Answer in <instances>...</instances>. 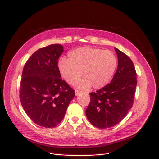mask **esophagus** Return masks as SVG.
<instances>
[{
	"label": "esophagus",
	"instance_id": "esophagus-1",
	"mask_svg": "<svg viewBox=\"0 0 159 159\" xmlns=\"http://www.w3.org/2000/svg\"><path fill=\"white\" fill-rule=\"evenodd\" d=\"M80 93H81V91H80V90H75V94L76 95V96H78L79 94H80Z\"/></svg>",
	"mask_w": 159,
	"mask_h": 159
}]
</instances>
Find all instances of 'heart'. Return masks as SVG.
I'll list each match as a JSON object with an SVG mask.
<instances>
[{"mask_svg":"<svg viewBox=\"0 0 159 159\" xmlns=\"http://www.w3.org/2000/svg\"><path fill=\"white\" fill-rule=\"evenodd\" d=\"M69 59L62 58L58 69L61 76L70 84L79 83L80 89L87 90L93 87L101 89L106 86L116 69L117 58L109 51L98 48L83 47L76 48L69 54Z\"/></svg>","mask_w":159,"mask_h":159,"instance_id":"b5f03b06","label":"heart"}]
</instances>
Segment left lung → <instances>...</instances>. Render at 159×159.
I'll return each instance as SVG.
<instances>
[{
    "mask_svg": "<svg viewBox=\"0 0 159 159\" xmlns=\"http://www.w3.org/2000/svg\"><path fill=\"white\" fill-rule=\"evenodd\" d=\"M118 67L111 82L97 91L90 93V101L86 109L89 122L98 129L117 125L133 107L137 84V72L130 58L115 48Z\"/></svg>",
    "mask_w": 159,
    "mask_h": 159,
    "instance_id": "left-lung-1",
    "label": "left lung"
}]
</instances>
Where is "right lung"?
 <instances>
[{"label":"right lung","mask_w":159,"mask_h":159,"mask_svg":"<svg viewBox=\"0 0 159 159\" xmlns=\"http://www.w3.org/2000/svg\"><path fill=\"white\" fill-rule=\"evenodd\" d=\"M61 44L37 50L25 63L22 73L20 100L30 119L37 125L52 128L64 119L75 90L61 79L58 60Z\"/></svg>","instance_id":"add662e5"}]
</instances>
